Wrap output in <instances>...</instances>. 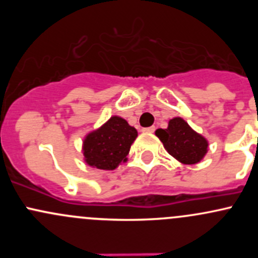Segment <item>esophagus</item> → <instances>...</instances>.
Returning <instances> with one entry per match:
<instances>
[{
    "label": "esophagus",
    "mask_w": 258,
    "mask_h": 258,
    "mask_svg": "<svg viewBox=\"0 0 258 258\" xmlns=\"http://www.w3.org/2000/svg\"><path fill=\"white\" fill-rule=\"evenodd\" d=\"M156 127L152 126V127H147V128H142V131L144 132H147V134H152V132H155Z\"/></svg>",
    "instance_id": "1"
}]
</instances>
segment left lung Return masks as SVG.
<instances>
[{
	"label": "left lung",
	"instance_id": "obj_1",
	"mask_svg": "<svg viewBox=\"0 0 258 258\" xmlns=\"http://www.w3.org/2000/svg\"><path fill=\"white\" fill-rule=\"evenodd\" d=\"M156 136L172 157L183 165H196L207 153L209 142L181 117L170 119L167 128H158Z\"/></svg>",
	"mask_w": 258,
	"mask_h": 258
}]
</instances>
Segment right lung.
<instances>
[{
  "mask_svg": "<svg viewBox=\"0 0 258 258\" xmlns=\"http://www.w3.org/2000/svg\"><path fill=\"white\" fill-rule=\"evenodd\" d=\"M137 130L122 117L112 116L100 128L90 132L83 140L82 152L91 167L111 171L127 161Z\"/></svg>",
  "mask_w": 258,
  "mask_h": 258,
  "instance_id": "right-lung-1",
  "label": "right lung"
}]
</instances>
